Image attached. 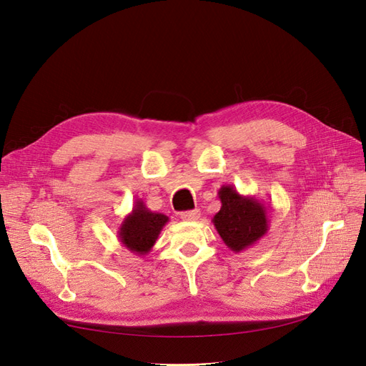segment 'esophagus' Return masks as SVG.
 <instances>
[{
	"instance_id": "esophagus-1",
	"label": "esophagus",
	"mask_w": 366,
	"mask_h": 366,
	"mask_svg": "<svg viewBox=\"0 0 366 366\" xmlns=\"http://www.w3.org/2000/svg\"><path fill=\"white\" fill-rule=\"evenodd\" d=\"M200 210L198 209H194V210H187V212H183L182 214V219L184 221H197L198 218H200Z\"/></svg>"
}]
</instances>
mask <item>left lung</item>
<instances>
[{"mask_svg": "<svg viewBox=\"0 0 366 366\" xmlns=\"http://www.w3.org/2000/svg\"><path fill=\"white\" fill-rule=\"evenodd\" d=\"M218 198L221 209L214 215L212 223L232 252L246 250L267 234L270 207H265L258 198L241 195L230 184L219 187Z\"/></svg>", "mask_w": 366, "mask_h": 366, "instance_id": "1", "label": "left lung"}]
</instances>
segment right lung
I'll return each mask as SVG.
<instances>
[{
	"label": "right lung",
	"mask_w": 366,
	"mask_h": 366,
	"mask_svg": "<svg viewBox=\"0 0 366 366\" xmlns=\"http://www.w3.org/2000/svg\"><path fill=\"white\" fill-rule=\"evenodd\" d=\"M169 218L160 212H152L143 200H136L131 212L124 218L117 230L120 244L129 252L143 257L156 244L162 229Z\"/></svg>",
	"instance_id": "right-lung-1"
}]
</instances>
